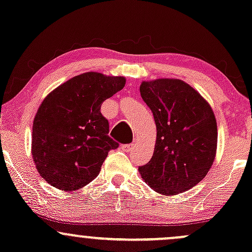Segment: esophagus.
Segmentation results:
<instances>
[{"label":"esophagus","instance_id":"obj_1","mask_svg":"<svg viewBox=\"0 0 252 252\" xmlns=\"http://www.w3.org/2000/svg\"><path fill=\"white\" fill-rule=\"evenodd\" d=\"M121 149H123L124 151L129 152V151H131L132 149H133V144H125V145L121 146Z\"/></svg>","mask_w":252,"mask_h":252}]
</instances>
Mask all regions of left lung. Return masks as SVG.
<instances>
[{
    "instance_id": "8db88e82",
    "label": "left lung",
    "mask_w": 252,
    "mask_h": 252,
    "mask_svg": "<svg viewBox=\"0 0 252 252\" xmlns=\"http://www.w3.org/2000/svg\"><path fill=\"white\" fill-rule=\"evenodd\" d=\"M140 95L154 114L157 138L141 179L157 193L176 195L193 188L216 159L218 128L211 104L185 81H143Z\"/></svg>"
}]
</instances>
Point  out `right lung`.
<instances>
[{
    "mask_svg": "<svg viewBox=\"0 0 252 252\" xmlns=\"http://www.w3.org/2000/svg\"><path fill=\"white\" fill-rule=\"evenodd\" d=\"M123 76L84 72L44 98L32 132V157L40 176L62 191H75L100 174L119 144L108 137L101 104L125 87Z\"/></svg>",
    "mask_w": 252,
    "mask_h": 252,
    "instance_id": "right-lung-1",
    "label": "right lung"
}]
</instances>
